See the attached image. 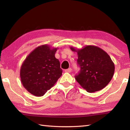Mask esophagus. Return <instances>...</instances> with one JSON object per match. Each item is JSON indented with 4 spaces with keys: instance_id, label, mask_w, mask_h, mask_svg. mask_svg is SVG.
<instances>
[{
    "instance_id": "1",
    "label": "esophagus",
    "mask_w": 130,
    "mask_h": 130,
    "mask_svg": "<svg viewBox=\"0 0 130 130\" xmlns=\"http://www.w3.org/2000/svg\"><path fill=\"white\" fill-rule=\"evenodd\" d=\"M71 70H72V69H71V68H69V69H66L65 70V71L66 73H70V72H71Z\"/></svg>"
}]
</instances>
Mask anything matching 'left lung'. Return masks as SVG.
<instances>
[{
	"instance_id": "left-lung-1",
	"label": "left lung",
	"mask_w": 130,
	"mask_h": 130,
	"mask_svg": "<svg viewBox=\"0 0 130 130\" xmlns=\"http://www.w3.org/2000/svg\"><path fill=\"white\" fill-rule=\"evenodd\" d=\"M70 49L78 53L77 63L80 70L75 78L82 87L88 92L93 93L106 87L115 71L114 63L107 52L91 45L80 50L72 47Z\"/></svg>"
}]
</instances>
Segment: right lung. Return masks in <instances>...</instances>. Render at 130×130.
Segmentation results:
<instances>
[{"label": "right lung", "instance_id": "add662e5", "mask_svg": "<svg viewBox=\"0 0 130 130\" xmlns=\"http://www.w3.org/2000/svg\"><path fill=\"white\" fill-rule=\"evenodd\" d=\"M57 48L47 45L38 46L30 53L21 66L20 76L25 89L37 96H43L62 75Z\"/></svg>", "mask_w": 130, "mask_h": 130}]
</instances>
